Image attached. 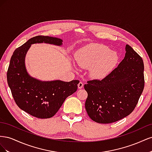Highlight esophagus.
Here are the masks:
<instances>
[{
  "mask_svg": "<svg viewBox=\"0 0 152 152\" xmlns=\"http://www.w3.org/2000/svg\"><path fill=\"white\" fill-rule=\"evenodd\" d=\"M83 86H84V84L82 83V82H80L79 84H78V87H79V89H82V87H83Z\"/></svg>",
  "mask_w": 152,
  "mask_h": 152,
  "instance_id": "1",
  "label": "esophagus"
}]
</instances>
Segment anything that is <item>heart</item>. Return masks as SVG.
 I'll use <instances>...</instances> for the list:
<instances>
[{
    "mask_svg": "<svg viewBox=\"0 0 152 152\" xmlns=\"http://www.w3.org/2000/svg\"><path fill=\"white\" fill-rule=\"evenodd\" d=\"M76 59L80 67L89 68L92 78L102 79L116 66L118 56L104 45L91 44L78 51Z\"/></svg>",
    "mask_w": 152,
    "mask_h": 152,
    "instance_id": "1",
    "label": "heart"
}]
</instances>
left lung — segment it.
Returning a JSON list of instances; mask_svg holds the SVG:
<instances>
[{
	"instance_id": "8db88e82",
	"label": "left lung",
	"mask_w": 152,
	"mask_h": 152,
	"mask_svg": "<svg viewBox=\"0 0 152 152\" xmlns=\"http://www.w3.org/2000/svg\"><path fill=\"white\" fill-rule=\"evenodd\" d=\"M118 66L102 80L87 81L85 108L89 117L100 124L115 122L132 112L145 86L144 63L130 45Z\"/></svg>"
}]
</instances>
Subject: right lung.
Returning a JSON list of instances; mask_svg holds the SVG:
<instances>
[{"mask_svg": "<svg viewBox=\"0 0 152 152\" xmlns=\"http://www.w3.org/2000/svg\"><path fill=\"white\" fill-rule=\"evenodd\" d=\"M61 39L39 35L29 39L14 51L7 72L9 87L18 107L39 118L53 117L68 96L76 92L79 80L41 81L31 77L25 64L31 44L47 43L60 46Z\"/></svg>", "mask_w": 152, "mask_h": 152, "instance_id": "1", "label": "right lung"}]
</instances>
